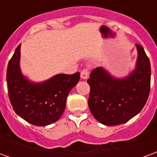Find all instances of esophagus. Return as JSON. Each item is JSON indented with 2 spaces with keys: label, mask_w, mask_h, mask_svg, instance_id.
<instances>
[{
  "label": "esophagus",
  "mask_w": 157,
  "mask_h": 157,
  "mask_svg": "<svg viewBox=\"0 0 157 157\" xmlns=\"http://www.w3.org/2000/svg\"><path fill=\"white\" fill-rule=\"evenodd\" d=\"M88 71H87L86 69H83L82 71V72H81V77H82V79H86L87 78V76H88Z\"/></svg>",
  "instance_id": "34e87169"
}]
</instances>
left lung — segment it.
<instances>
[{"instance_id":"8db88e82","label":"left lung","mask_w":157,"mask_h":157,"mask_svg":"<svg viewBox=\"0 0 157 157\" xmlns=\"http://www.w3.org/2000/svg\"><path fill=\"white\" fill-rule=\"evenodd\" d=\"M135 69L124 78H115L102 67L94 69L87 80L88 106L101 124L113 126L128 122L144 108L151 89V63L141 45L136 44Z\"/></svg>"}]
</instances>
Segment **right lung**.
Here are the masks:
<instances>
[{
    "label": "right lung",
    "instance_id": "obj_1",
    "mask_svg": "<svg viewBox=\"0 0 157 157\" xmlns=\"http://www.w3.org/2000/svg\"><path fill=\"white\" fill-rule=\"evenodd\" d=\"M21 44L8 62L6 82L8 96L17 114L36 126H46L59 119L69 93L79 82L80 73L58 74L42 83H34L20 69Z\"/></svg>",
    "mask_w": 157,
    "mask_h": 157
}]
</instances>
